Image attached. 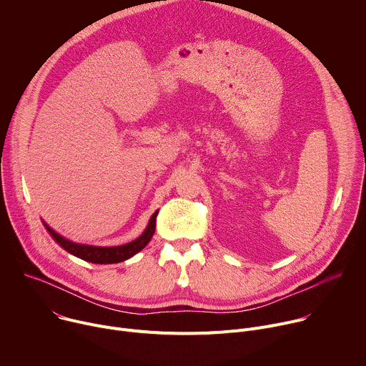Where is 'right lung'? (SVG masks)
Returning a JSON list of instances; mask_svg holds the SVG:
<instances>
[{"instance_id": "1", "label": "right lung", "mask_w": 366, "mask_h": 366, "mask_svg": "<svg viewBox=\"0 0 366 366\" xmlns=\"http://www.w3.org/2000/svg\"><path fill=\"white\" fill-rule=\"evenodd\" d=\"M156 216H158V212H156L150 220L149 224L146 227V230L133 242L122 244V246H112V247H101V246H88V244H78L74 243L71 240H66L65 237H62L61 234H58L54 229H50L44 222V229L47 230V233L51 236L62 249H65L66 252H69L71 254L86 260V262L91 264H117V262H123V260L134 256L137 252H140L152 239L153 233H154V227H156Z\"/></svg>"}]
</instances>
